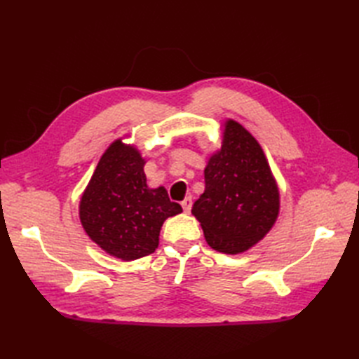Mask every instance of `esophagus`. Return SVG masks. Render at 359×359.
Returning <instances> with one entry per match:
<instances>
[{
    "mask_svg": "<svg viewBox=\"0 0 359 359\" xmlns=\"http://www.w3.org/2000/svg\"><path fill=\"white\" fill-rule=\"evenodd\" d=\"M191 203H193V201H191V198L189 196V198H186V199H184L182 201V210H184V212H190V210H191Z\"/></svg>",
    "mask_w": 359,
    "mask_h": 359,
    "instance_id": "obj_1",
    "label": "esophagus"
}]
</instances>
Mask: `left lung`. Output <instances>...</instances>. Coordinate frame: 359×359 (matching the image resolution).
<instances>
[{
	"instance_id": "8db88e82",
	"label": "left lung",
	"mask_w": 359,
	"mask_h": 359,
	"mask_svg": "<svg viewBox=\"0 0 359 359\" xmlns=\"http://www.w3.org/2000/svg\"><path fill=\"white\" fill-rule=\"evenodd\" d=\"M222 147L205 166V191L191 214L217 252L240 255L273 229L280 190L256 137L232 118L223 126Z\"/></svg>"
}]
</instances>
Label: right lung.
<instances>
[{"instance_id":"right-lung-1","label":"right lung","mask_w":359,"mask_h":359,"mask_svg":"<svg viewBox=\"0 0 359 359\" xmlns=\"http://www.w3.org/2000/svg\"><path fill=\"white\" fill-rule=\"evenodd\" d=\"M124 137L106 148L79 202V220L90 240L121 260H135L158 247L161 226L182 212L166 189L148 187L145 158Z\"/></svg>"}]
</instances>
